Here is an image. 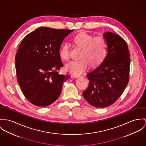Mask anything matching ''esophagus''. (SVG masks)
<instances>
[{
  "label": "esophagus",
  "instance_id": "obj_1",
  "mask_svg": "<svg viewBox=\"0 0 146 146\" xmlns=\"http://www.w3.org/2000/svg\"><path fill=\"white\" fill-rule=\"evenodd\" d=\"M79 77H80V75H73V77L74 78H79Z\"/></svg>",
  "mask_w": 146,
  "mask_h": 146
}]
</instances>
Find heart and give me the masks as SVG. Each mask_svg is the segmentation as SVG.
<instances>
[{
    "instance_id": "1",
    "label": "heart",
    "mask_w": 146,
    "mask_h": 146,
    "mask_svg": "<svg viewBox=\"0 0 146 146\" xmlns=\"http://www.w3.org/2000/svg\"><path fill=\"white\" fill-rule=\"evenodd\" d=\"M74 43L82 48L79 60H74L66 66L68 71L73 74H80L92 67L99 66L104 60L108 52V42L103 36H93L86 32H81L73 38ZM60 58L66 61L70 58L67 44L62 46L59 51Z\"/></svg>"
}]
</instances>
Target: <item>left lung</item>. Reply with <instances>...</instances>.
I'll use <instances>...</instances> for the list:
<instances>
[{
    "label": "left lung",
    "mask_w": 146,
    "mask_h": 146,
    "mask_svg": "<svg viewBox=\"0 0 146 146\" xmlns=\"http://www.w3.org/2000/svg\"><path fill=\"white\" fill-rule=\"evenodd\" d=\"M108 42L104 60L87 73L90 84L83 96L91 106L104 108L112 105L123 93L129 82L130 57L128 45L116 34H103Z\"/></svg>",
    "instance_id": "8db88e82"
}]
</instances>
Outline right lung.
Returning <instances> with one entry per match:
<instances>
[{
  "mask_svg": "<svg viewBox=\"0 0 146 146\" xmlns=\"http://www.w3.org/2000/svg\"><path fill=\"white\" fill-rule=\"evenodd\" d=\"M73 30L41 27L27 35L15 57L17 81L26 98L45 107L59 97L63 83L70 76L59 74L63 66L59 49Z\"/></svg>",
  "mask_w": 146,
  "mask_h": 146,
  "instance_id": "add662e5",
  "label": "right lung"
}]
</instances>
